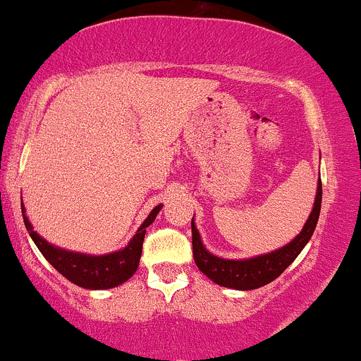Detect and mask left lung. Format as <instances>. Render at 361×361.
<instances>
[{
    "label": "left lung",
    "mask_w": 361,
    "mask_h": 361,
    "mask_svg": "<svg viewBox=\"0 0 361 361\" xmlns=\"http://www.w3.org/2000/svg\"><path fill=\"white\" fill-rule=\"evenodd\" d=\"M319 208H322V180H318L317 198H314L313 210L304 224L302 231L299 233L290 243L278 250L269 252V254L257 255L252 259H221L217 255L210 254L202 243L198 229H196L195 221H191L192 229V257H195L196 266L205 276L210 278L214 283L221 287L235 288V290H254V288L264 287L276 280L290 264L295 261L297 255L300 254L307 241L313 236L314 228L319 217Z\"/></svg>",
    "instance_id": "8db88e82"
}]
</instances>
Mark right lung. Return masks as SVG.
I'll return each mask as SVG.
<instances>
[{
	"mask_svg": "<svg viewBox=\"0 0 361 361\" xmlns=\"http://www.w3.org/2000/svg\"><path fill=\"white\" fill-rule=\"evenodd\" d=\"M163 205L154 207L151 214L147 215L146 221L140 224L137 229L135 236L130 240L123 250L113 252V254L106 255H88L80 254V252H69L64 248H59L55 245L48 243L43 240L38 233L32 229L31 222L25 217L24 205H22V217H24L25 229H27L29 236L39 248V252L44 255L48 262L66 276L71 283L78 285L81 288H88V290H104V288H113L118 285L125 283L128 278L133 276V273L139 267L140 254H142V241L146 236V228L154 222L156 215L159 214Z\"/></svg>",
	"mask_w": 361,
	"mask_h": 361,
	"instance_id": "right-lung-1",
	"label": "right lung"
}]
</instances>
